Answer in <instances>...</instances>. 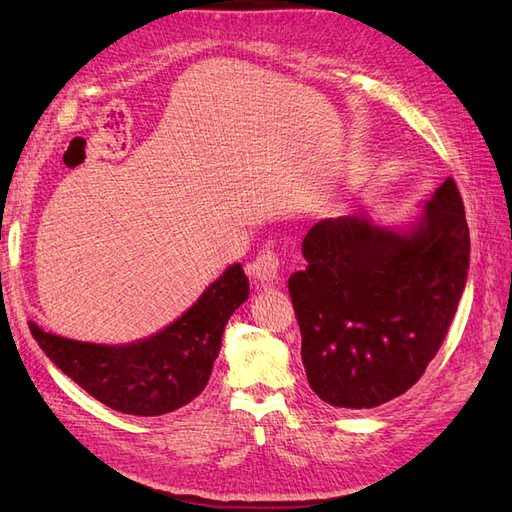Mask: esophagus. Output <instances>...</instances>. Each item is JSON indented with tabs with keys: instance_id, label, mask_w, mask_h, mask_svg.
Masks as SVG:
<instances>
[{
	"instance_id": "1",
	"label": "esophagus",
	"mask_w": 512,
	"mask_h": 512,
	"mask_svg": "<svg viewBox=\"0 0 512 512\" xmlns=\"http://www.w3.org/2000/svg\"><path fill=\"white\" fill-rule=\"evenodd\" d=\"M280 265H282V262H280V256H277V252L262 250L256 256V260L252 262L250 273L260 286H269L277 280V277H280Z\"/></svg>"
}]
</instances>
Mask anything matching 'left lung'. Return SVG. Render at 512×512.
I'll list each match as a JSON object with an SVG mask.
<instances>
[{
    "mask_svg": "<svg viewBox=\"0 0 512 512\" xmlns=\"http://www.w3.org/2000/svg\"><path fill=\"white\" fill-rule=\"evenodd\" d=\"M307 269L288 292L312 391L363 410L406 393L425 374L455 318L470 267V230L448 177L401 237L361 213L320 220L303 239Z\"/></svg>",
    "mask_w": 512,
    "mask_h": 512,
    "instance_id": "left-lung-1",
    "label": "left lung"
}]
</instances>
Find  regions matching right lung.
Segmentation results:
<instances>
[{
  "label": "right lung",
  "mask_w": 512,
  "mask_h": 512,
  "mask_svg": "<svg viewBox=\"0 0 512 512\" xmlns=\"http://www.w3.org/2000/svg\"><path fill=\"white\" fill-rule=\"evenodd\" d=\"M247 294L241 265H232L177 322L132 346L74 342L44 333L34 322L29 331L44 354L104 406L158 416L190 404L205 389L226 322Z\"/></svg>",
  "instance_id": "obj_1"
}]
</instances>
